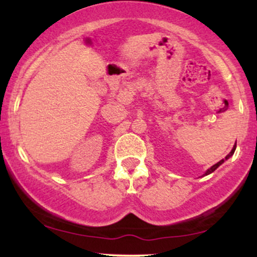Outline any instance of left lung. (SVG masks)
Here are the masks:
<instances>
[{"mask_svg":"<svg viewBox=\"0 0 257 257\" xmlns=\"http://www.w3.org/2000/svg\"><path fill=\"white\" fill-rule=\"evenodd\" d=\"M234 151H235V146H234V147H233V149H232V151H231V152H229V155H228V156H226V159H228L229 157H231V156L233 155V153H234ZM223 162H225V159H221V161H220V162H217V163H216V164H214V166H213V167H211V168H210V169H208V170H206L205 175H208V174L213 173L215 169H217V168H219V167L221 166V164H222V163H223Z\"/></svg>","mask_w":257,"mask_h":257,"instance_id":"1","label":"left lung"}]
</instances>
